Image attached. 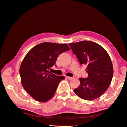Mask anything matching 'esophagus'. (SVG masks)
Here are the masks:
<instances>
[{"label": "esophagus", "mask_w": 127, "mask_h": 127, "mask_svg": "<svg viewBox=\"0 0 127 127\" xmlns=\"http://www.w3.org/2000/svg\"><path fill=\"white\" fill-rule=\"evenodd\" d=\"M66 78H67V79H69V80H71V79L74 78V77H69V76H67V77H66Z\"/></svg>", "instance_id": "1"}]
</instances>
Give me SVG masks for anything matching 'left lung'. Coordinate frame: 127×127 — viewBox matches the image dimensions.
I'll return each instance as SVG.
<instances>
[{
  "label": "left lung",
  "mask_w": 127,
  "mask_h": 127,
  "mask_svg": "<svg viewBox=\"0 0 127 127\" xmlns=\"http://www.w3.org/2000/svg\"><path fill=\"white\" fill-rule=\"evenodd\" d=\"M69 45L80 64H86L87 78H79L80 85L75 93L82 99L93 100L101 96L112 81L113 68L112 61L102 46L94 42L83 41Z\"/></svg>",
  "instance_id": "1"
}]
</instances>
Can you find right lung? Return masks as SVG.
<instances>
[{
  "instance_id": "add662e5",
  "label": "right lung",
  "mask_w": 127,
  "mask_h": 127,
  "mask_svg": "<svg viewBox=\"0 0 127 127\" xmlns=\"http://www.w3.org/2000/svg\"><path fill=\"white\" fill-rule=\"evenodd\" d=\"M69 50L67 44L43 42L32 48L24 57L20 68L22 85L37 101L47 102L54 96L65 77L49 71L61 53Z\"/></svg>"
}]
</instances>
